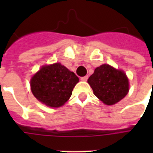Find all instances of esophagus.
I'll use <instances>...</instances> for the list:
<instances>
[{"label":"esophagus","mask_w":153,"mask_h":153,"mask_svg":"<svg viewBox=\"0 0 153 153\" xmlns=\"http://www.w3.org/2000/svg\"><path fill=\"white\" fill-rule=\"evenodd\" d=\"M87 79H88V76H87V75H86V76L84 77H82L81 78L82 81H87Z\"/></svg>","instance_id":"34e87169"}]
</instances>
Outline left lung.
<instances>
[{"label":"left lung","instance_id":"8db88e82","mask_svg":"<svg viewBox=\"0 0 153 153\" xmlns=\"http://www.w3.org/2000/svg\"><path fill=\"white\" fill-rule=\"evenodd\" d=\"M94 95L105 105L116 104L128 92V80L122 71L108 64L97 67L88 79Z\"/></svg>","mask_w":153,"mask_h":153}]
</instances>
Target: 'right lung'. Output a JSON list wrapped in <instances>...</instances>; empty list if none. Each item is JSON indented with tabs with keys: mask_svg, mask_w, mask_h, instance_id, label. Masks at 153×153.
<instances>
[{
	"mask_svg": "<svg viewBox=\"0 0 153 153\" xmlns=\"http://www.w3.org/2000/svg\"><path fill=\"white\" fill-rule=\"evenodd\" d=\"M79 78L60 63L46 65L31 79V90L36 98L50 107L62 106L71 98Z\"/></svg>",
	"mask_w": 153,
	"mask_h": 153,
	"instance_id": "1",
	"label": "right lung"
}]
</instances>
